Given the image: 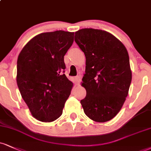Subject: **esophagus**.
<instances>
[{"label":"esophagus","instance_id":"1","mask_svg":"<svg viewBox=\"0 0 151 151\" xmlns=\"http://www.w3.org/2000/svg\"><path fill=\"white\" fill-rule=\"evenodd\" d=\"M74 80H75L76 83H77V84H79V83H80V81H81L80 77H79V76L75 77H74Z\"/></svg>","mask_w":151,"mask_h":151}]
</instances>
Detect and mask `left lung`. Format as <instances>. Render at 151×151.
I'll return each mask as SVG.
<instances>
[{
	"label": "left lung",
	"mask_w": 151,
	"mask_h": 151,
	"mask_svg": "<svg viewBox=\"0 0 151 151\" xmlns=\"http://www.w3.org/2000/svg\"><path fill=\"white\" fill-rule=\"evenodd\" d=\"M74 41L86 57L83 111L92 120L108 122L120 111L129 93L132 74L127 50L115 36L101 29H81Z\"/></svg>",
	"instance_id": "obj_1"
}]
</instances>
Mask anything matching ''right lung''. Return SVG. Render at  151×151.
I'll use <instances>...</instances> for the list:
<instances>
[{
    "mask_svg": "<svg viewBox=\"0 0 151 151\" xmlns=\"http://www.w3.org/2000/svg\"><path fill=\"white\" fill-rule=\"evenodd\" d=\"M74 32L38 34L24 46L17 63V83L35 119L50 122L60 117L73 83L65 76L64 56Z\"/></svg>",
    "mask_w": 151,
    "mask_h": 151,
    "instance_id": "obj_1",
    "label": "right lung"
}]
</instances>
